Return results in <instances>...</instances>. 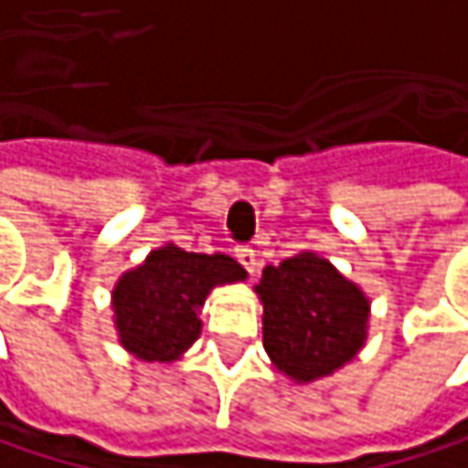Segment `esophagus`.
<instances>
[{
	"label": "esophagus",
	"instance_id": "1",
	"mask_svg": "<svg viewBox=\"0 0 468 468\" xmlns=\"http://www.w3.org/2000/svg\"><path fill=\"white\" fill-rule=\"evenodd\" d=\"M235 257H238V262H240L249 273L257 271V251H254L251 246H235Z\"/></svg>",
	"mask_w": 468,
	"mask_h": 468
}]
</instances>
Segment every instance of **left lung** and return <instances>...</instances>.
<instances>
[{
    "instance_id": "left-lung-1",
    "label": "left lung",
    "mask_w": 468,
    "mask_h": 468,
    "mask_svg": "<svg viewBox=\"0 0 468 468\" xmlns=\"http://www.w3.org/2000/svg\"><path fill=\"white\" fill-rule=\"evenodd\" d=\"M254 290L262 301V346L295 382L333 374L366 344L368 298L314 251L268 265Z\"/></svg>"
}]
</instances>
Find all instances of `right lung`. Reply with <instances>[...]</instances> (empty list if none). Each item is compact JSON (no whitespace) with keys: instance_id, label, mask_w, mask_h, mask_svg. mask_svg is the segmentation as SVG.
<instances>
[{"instance_id":"add662e5","label":"right lung","mask_w":468,"mask_h":468,"mask_svg":"<svg viewBox=\"0 0 468 468\" xmlns=\"http://www.w3.org/2000/svg\"><path fill=\"white\" fill-rule=\"evenodd\" d=\"M243 279L246 271L228 254H195L176 243L154 249L113 287L122 346L145 363L178 360L200 335L197 312L208 292Z\"/></svg>"}]
</instances>
